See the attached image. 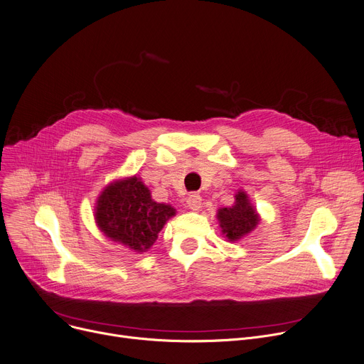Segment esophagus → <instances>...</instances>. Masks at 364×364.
Segmentation results:
<instances>
[{"label": "esophagus", "instance_id": "esophagus-1", "mask_svg": "<svg viewBox=\"0 0 364 364\" xmlns=\"http://www.w3.org/2000/svg\"><path fill=\"white\" fill-rule=\"evenodd\" d=\"M201 201H203L201 195L197 193V192H192V193L189 195V197H188V200H186V204H188V207H189L191 210L197 211V210L201 208Z\"/></svg>", "mask_w": 364, "mask_h": 364}]
</instances>
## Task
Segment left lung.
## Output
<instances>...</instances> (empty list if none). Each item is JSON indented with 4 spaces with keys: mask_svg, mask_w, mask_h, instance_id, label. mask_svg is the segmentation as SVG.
<instances>
[{
    "mask_svg": "<svg viewBox=\"0 0 364 364\" xmlns=\"http://www.w3.org/2000/svg\"><path fill=\"white\" fill-rule=\"evenodd\" d=\"M217 218L220 220V228L223 229V233L232 242L243 237L250 230H254L259 221L255 208L250 205L247 200V195L242 191L236 193L235 205L218 210Z\"/></svg>",
    "mask_w": 364,
    "mask_h": 364,
    "instance_id": "left-lung-1",
    "label": "left lung"
}]
</instances>
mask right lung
<instances>
[{
	"label": "right lung",
	"instance_id": "add662e5",
	"mask_svg": "<svg viewBox=\"0 0 364 364\" xmlns=\"http://www.w3.org/2000/svg\"><path fill=\"white\" fill-rule=\"evenodd\" d=\"M172 215L175 208L153 201L149 188L136 176L110 183L96 205L99 229L136 252L150 249Z\"/></svg>",
	"mask_w": 364,
	"mask_h": 364
}]
</instances>
